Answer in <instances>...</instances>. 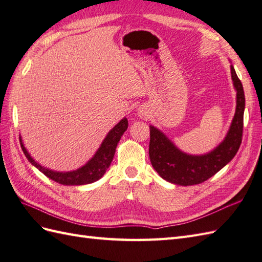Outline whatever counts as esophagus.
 Listing matches in <instances>:
<instances>
[{"instance_id": "1", "label": "esophagus", "mask_w": 262, "mask_h": 262, "mask_svg": "<svg viewBox=\"0 0 262 262\" xmlns=\"http://www.w3.org/2000/svg\"><path fill=\"white\" fill-rule=\"evenodd\" d=\"M138 114H139V116H140V118H147V116H148L147 108L144 106H140L138 110Z\"/></svg>"}]
</instances>
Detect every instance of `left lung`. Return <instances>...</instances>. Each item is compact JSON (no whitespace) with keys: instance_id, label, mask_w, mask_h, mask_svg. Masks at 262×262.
<instances>
[{"instance_id":"obj_1","label":"left lung","mask_w":262,"mask_h":262,"mask_svg":"<svg viewBox=\"0 0 262 262\" xmlns=\"http://www.w3.org/2000/svg\"><path fill=\"white\" fill-rule=\"evenodd\" d=\"M231 77L236 91V107L230 129L216 148L204 155H189L176 147L164 132L150 125L149 157L151 165L167 182L190 186L205 182L234 158L242 141L243 113L246 107L245 92L233 66Z\"/></svg>"}]
</instances>
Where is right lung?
<instances>
[{
	"label": "right lung",
	"instance_id": "right-lung-1",
	"mask_svg": "<svg viewBox=\"0 0 262 262\" xmlns=\"http://www.w3.org/2000/svg\"><path fill=\"white\" fill-rule=\"evenodd\" d=\"M126 129L127 120L126 118H123L118 124L113 126V129L110 130L106 137L104 138L103 142L101 143L100 148L97 149L95 155L93 156L84 166L72 171H55L52 169H49V168L41 166L39 162H37L32 158L30 154L28 152L25 144H23L21 137L20 143L23 150V154L27 157V159L30 161V164L33 165L37 169H39L43 175H46L51 180L67 186L87 185L101 179L104 173H105L107 168L111 165V162L113 160L116 146H118L121 137L123 136V133L126 131Z\"/></svg>",
	"mask_w": 262,
	"mask_h": 262
}]
</instances>
